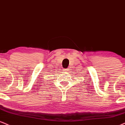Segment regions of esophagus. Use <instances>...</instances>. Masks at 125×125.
Instances as JSON below:
<instances>
[{
	"label": "esophagus",
	"instance_id": "34e87169",
	"mask_svg": "<svg viewBox=\"0 0 125 125\" xmlns=\"http://www.w3.org/2000/svg\"><path fill=\"white\" fill-rule=\"evenodd\" d=\"M63 71H64V72H68V69H64Z\"/></svg>",
	"mask_w": 125,
	"mask_h": 125
}]
</instances>
